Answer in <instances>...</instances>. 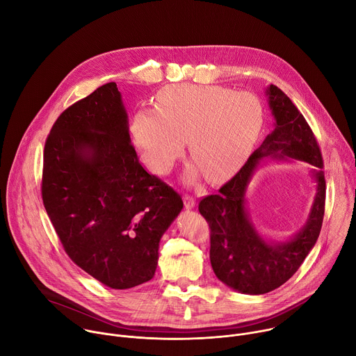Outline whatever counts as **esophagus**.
I'll list each match as a JSON object with an SVG mask.
<instances>
[{
  "label": "esophagus",
  "instance_id": "34e87169",
  "mask_svg": "<svg viewBox=\"0 0 356 356\" xmlns=\"http://www.w3.org/2000/svg\"><path fill=\"white\" fill-rule=\"evenodd\" d=\"M183 200H184V206H186V209H194V206H195V198H194L193 195H190V194H184Z\"/></svg>",
  "mask_w": 356,
  "mask_h": 356
}]
</instances>
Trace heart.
<instances>
[{
    "mask_svg": "<svg viewBox=\"0 0 356 356\" xmlns=\"http://www.w3.org/2000/svg\"><path fill=\"white\" fill-rule=\"evenodd\" d=\"M262 125V104L250 92L177 84L158 94L156 110H136L129 132L150 170L170 172L183 154L186 136L194 158L187 179L195 180L206 172L210 179L220 180L241 168Z\"/></svg>",
    "mask_w": 356,
    "mask_h": 356,
    "instance_id": "b5f03b06",
    "label": "heart"
}]
</instances>
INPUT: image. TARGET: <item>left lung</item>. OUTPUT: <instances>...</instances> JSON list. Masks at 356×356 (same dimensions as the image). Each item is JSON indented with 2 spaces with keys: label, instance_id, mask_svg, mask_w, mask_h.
Instances as JSON below:
<instances>
[{
  "label": "left lung",
  "instance_id": "left-lung-1",
  "mask_svg": "<svg viewBox=\"0 0 356 356\" xmlns=\"http://www.w3.org/2000/svg\"><path fill=\"white\" fill-rule=\"evenodd\" d=\"M275 129L241 170L216 194L200 201L198 211L210 225V261L216 276L245 294H265L286 283L316 245L324 218L325 177L317 139L306 118L276 86L266 90ZM264 157L296 159L315 166L318 193L309 220L287 243L269 244L256 232L244 207V191Z\"/></svg>",
  "mask_w": 356,
  "mask_h": 356
}]
</instances>
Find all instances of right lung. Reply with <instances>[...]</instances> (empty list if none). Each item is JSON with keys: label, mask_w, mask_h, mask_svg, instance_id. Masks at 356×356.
Returning <instances> with one entry per match:
<instances>
[{"label": "right lung", "mask_w": 356, "mask_h": 356, "mask_svg": "<svg viewBox=\"0 0 356 356\" xmlns=\"http://www.w3.org/2000/svg\"><path fill=\"white\" fill-rule=\"evenodd\" d=\"M42 200L69 258L117 290L154 277L161 238L183 209L180 194L139 163L115 83L54 124L43 150Z\"/></svg>", "instance_id": "right-lung-1"}]
</instances>
